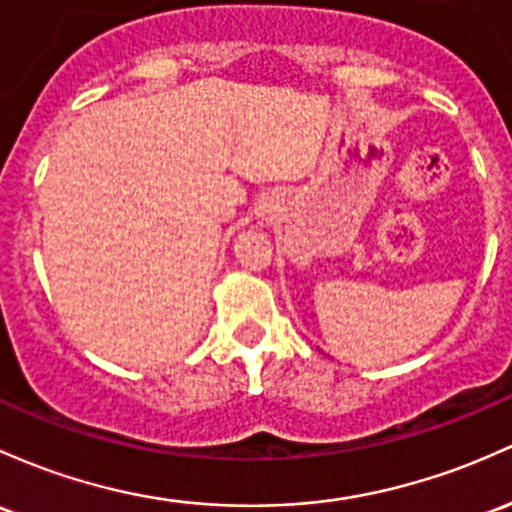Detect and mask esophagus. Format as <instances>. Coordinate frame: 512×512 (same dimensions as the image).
<instances>
[{
	"label": "esophagus",
	"instance_id": "34e87169",
	"mask_svg": "<svg viewBox=\"0 0 512 512\" xmlns=\"http://www.w3.org/2000/svg\"><path fill=\"white\" fill-rule=\"evenodd\" d=\"M257 216H260L262 221H272V218H274V206L269 204V201H262L260 209H257Z\"/></svg>",
	"mask_w": 512,
	"mask_h": 512
}]
</instances>
